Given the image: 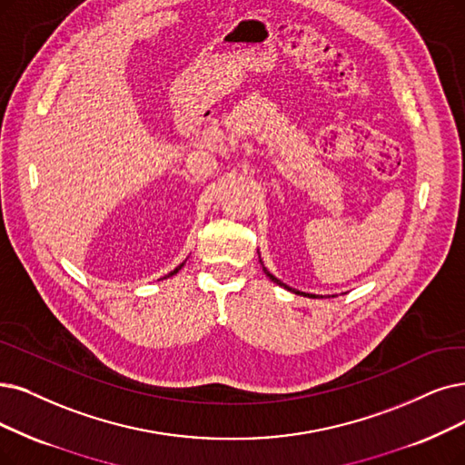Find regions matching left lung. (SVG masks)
I'll list each match as a JSON object with an SVG mask.
<instances>
[{"mask_svg":"<svg viewBox=\"0 0 465 465\" xmlns=\"http://www.w3.org/2000/svg\"><path fill=\"white\" fill-rule=\"evenodd\" d=\"M259 262H262V257H259ZM262 263H263V262H262ZM263 271H265V274H267V276L271 278V281H272V282H276L278 286H282V288H286V290H288V292H292V293H297V295H303V297H312V300H317V297H322V295H317V293H307V292H300V290H295V288H292V286L284 284L282 281H278V278H276L274 274H271V272L267 271V267H265V265H263ZM328 297H330V295H328ZM331 297H333V295H331Z\"/></svg>","mask_w":465,"mask_h":465,"instance_id":"obj_1","label":"left lung"}]
</instances>
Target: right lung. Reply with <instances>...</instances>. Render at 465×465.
<instances>
[{
	"label": "right lung",
	"instance_id": "add662e5",
	"mask_svg": "<svg viewBox=\"0 0 465 465\" xmlns=\"http://www.w3.org/2000/svg\"><path fill=\"white\" fill-rule=\"evenodd\" d=\"M183 265H184V262H183V263H181V265H177V267H175V269H173V271H172V272H170V274H165V276H163V278H168V276H173V274H175V272H179V271H181V267H183Z\"/></svg>",
	"mask_w": 465,
	"mask_h": 465
}]
</instances>
